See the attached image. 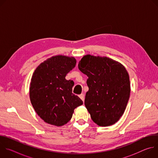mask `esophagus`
Here are the masks:
<instances>
[{"instance_id":"obj_1","label":"esophagus","mask_w":158,"mask_h":158,"mask_svg":"<svg viewBox=\"0 0 158 158\" xmlns=\"http://www.w3.org/2000/svg\"><path fill=\"white\" fill-rule=\"evenodd\" d=\"M79 96V98L82 100V101L84 102V94H80Z\"/></svg>"}]
</instances>
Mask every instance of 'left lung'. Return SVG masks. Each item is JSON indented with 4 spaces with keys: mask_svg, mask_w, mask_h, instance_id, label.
<instances>
[{
    "mask_svg": "<svg viewBox=\"0 0 158 158\" xmlns=\"http://www.w3.org/2000/svg\"><path fill=\"white\" fill-rule=\"evenodd\" d=\"M79 69L88 79L84 104L99 126L117 123L124 114L130 96V81L125 67L107 57L84 56Z\"/></svg>",
    "mask_w": 158,
    "mask_h": 158,
    "instance_id": "left-lung-1",
    "label": "left lung"
}]
</instances>
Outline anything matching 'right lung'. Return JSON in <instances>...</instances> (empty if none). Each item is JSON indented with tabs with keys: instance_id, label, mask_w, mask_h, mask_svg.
I'll return each instance as SVG.
<instances>
[{
	"instance_id": "right-lung-1",
	"label": "right lung",
	"mask_w": 158,
	"mask_h": 158,
	"mask_svg": "<svg viewBox=\"0 0 158 158\" xmlns=\"http://www.w3.org/2000/svg\"><path fill=\"white\" fill-rule=\"evenodd\" d=\"M76 64L73 57L56 56L42 62L33 73L31 102L38 116L49 124H65L72 118L74 109L83 104L72 93L73 81L65 78Z\"/></svg>"
}]
</instances>
